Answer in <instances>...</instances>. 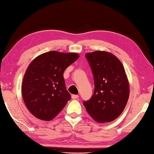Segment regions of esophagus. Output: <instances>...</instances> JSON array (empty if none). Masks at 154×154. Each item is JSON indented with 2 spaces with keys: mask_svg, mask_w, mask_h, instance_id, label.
<instances>
[{
  "mask_svg": "<svg viewBox=\"0 0 154 154\" xmlns=\"http://www.w3.org/2000/svg\"><path fill=\"white\" fill-rule=\"evenodd\" d=\"M71 98H72V99H77L78 98H79V96H78V95H75V94H72V95L71 96Z\"/></svg>",
  "mask_w": 154,
  "mask_h": 154,
  "instance_id": "obj_1",
  "label": "esophagus"
}]
</instances>
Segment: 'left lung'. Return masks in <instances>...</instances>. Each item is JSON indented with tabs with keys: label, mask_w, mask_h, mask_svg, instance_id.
<instances>
[{
	"label": "left lung",
	"mask_w": 154,
	"mask_h": 154,
	"mask_svg": "<svg viewBox=\"0 0 154 154\" xmlns=\"http://www.w3.org/2000/svg\"><path fill=\"white\" fill-rule=\"evenodd\" d=\"M92 69L94 91L83 103L90 116L99 123L110 122L120 116L129 98L130 87L119 60L107 51L85 54Z\"/></svg>",
	"instance_id": "left-lung-1"
}]
</instances>
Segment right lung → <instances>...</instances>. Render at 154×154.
Here are the masks:
<instances>
[{
	"mask_svg": "<svg viewBox=\"0 0 154 154\" xmlns=\"http://www.w3.org/2000/svg\"><path fill=\"white\" fill-rule=\"evenodd\" d=\"M78 58L77 53L51 51L37 56L29 64L22 92L26 106L36 118L51 120L71 99L63 73Z\"/></svg>",
	"mask_w": 154,
	"mask_h": 154,
	"instance_id": "obj_1",
	"label": "right lung"
}]
</instances>
